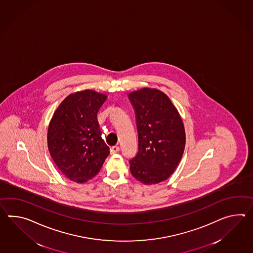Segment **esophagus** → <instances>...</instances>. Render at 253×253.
I'll use <instances>...</instances> for the list:
<instances>
[{"instance_id":"1","label":"esophagus","mask_w":253,"mask_h":253,"mask_svg":"<svg viewBox=\"0 0 253 253\" xmlns=\"http://www.w3.org/2000/svg\"><path fill=\"white\" fill-rule=\"evenodd\" d=\"M120 151V147L117 146V145H115V146L112 147V149H111V153L112 154H115V153H117Z\"/></svg>"}]
</instances>
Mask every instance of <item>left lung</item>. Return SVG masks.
Here are the masks:
<instances>
[{"label":"left lung","mask_w":253,"mask_h":253,"mask_svg":"<svg viewBox=\"0 0 253 253\" xmlns=\"http://www.w3.org/2000/svg\"><path fill=\"white\" fill-rule=\"evenodd\" d=\"M134 108L138 152L129 170L136 180L155 184L167 180L181 160L185 130L177 109L161 90L143 88L129 94Z\"/></svg>","instance_id":"obj_1"}]
</instances>
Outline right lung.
I'll list each match as a JSON object with an SVG mask.
<instances>
[{
    "instance_id": "obj_1",
    "label": "right lung",
    "mask_w": 253,
    "mask_h": 253,
    "mask_svg": "<svg viewBox=\"0 0 253 253\" xmlns=\"http://www.w3.org/2000/svg\"><path fill=\"white\" fill-rule=\"evenodd\" d=\"M107 96L94 90L66 97L48 128V148L53 162L70 180L83 183L93 178L110 154L101 137L97 113Z\"/></svg>"
}]
</instances>
